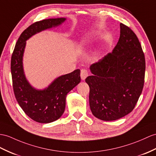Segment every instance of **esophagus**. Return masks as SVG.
Returning <instances> with one entry per match:
<instances>
[{"label": "esophagus", "mask_w": 156, "mask_h": 156, "mask_svg": "<svg viewBox=\"0 0 156 156\" xmlns=\"http://www.w3.org/2000/svg\"><path fill=\"white\" fill-rule=\"evenodd\" d=\"M88 76V72L86 69H81V78L82 80H85Z\"/></svg>", "instance_id": "1"}]
</instances>
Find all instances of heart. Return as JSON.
<instances>
[{
    "instance_id": "1",
    "label": "heart",
    "mask_w": 156,
    "mask_h": 156,
    "mask_svg": "<svg viewBox=\"0 0 156 156\" xmlns=\"http://www.w3.org/2000/svg\"><path fill=\"white\" fill-rule=\"evenodd\" d=\"M103 54H104L103 51H98L97 52V57H98V58H101L103 56Z\"/></svg>"
}]
</instances>
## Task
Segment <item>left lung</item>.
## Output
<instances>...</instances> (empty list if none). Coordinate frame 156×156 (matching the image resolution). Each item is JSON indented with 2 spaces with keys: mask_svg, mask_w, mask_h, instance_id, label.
I'll return each mask as SVG.
<instances>
[{
  "mask_svg": "<svg viewBox=\"0 0 156 156\" xmlns=\"http://www.w3.org/2000/svg\"><path fill=\"white\" fill-rule=\"evenodd\" d=\"M120 35L112 53L90 66L89 105L93 115L105 121L116 120L131 112L142 93L146 62L134 32L120 24Z\"/></svg>",
  "mask_w": 156,
  "mask_h": 156,
  "instance_id": "obj_1",
  "label": "left lung"
}]
</instances>
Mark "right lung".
I'll return each instance as SVG.
<instances>
[{
    "label": "right lung",
    "instance_id": "right-lung-1",
    "mask_svg": "<svg viewBox=\"0 0 156 156\" xmlns=\"http://www.w3.org/2000/svg\"><path fill=\"white\" fill-rule=\"evenodd\" d=\"M66 18H49L36 22L21 34L11 58V74L15 97L26 115L40 123H49L62 116L67 93L81 81L80 70L61 75L44 89L30 84L24 73L23 56L26 40L36 34L59 26Z\"/></svg>",
    "mask_w": 156,
    "mask_h": 156
}]
</instances>
